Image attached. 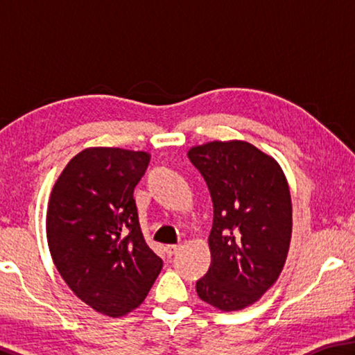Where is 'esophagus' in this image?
<instances>
[{"label": "esophagus", "mask_w": 355, "mask_h": 355, "mask_svg": "<svg viewBox=\"0 0 355 355\" xmlns=\"http://www.w3.org/2000/svg\"><path fill=\"white\" fill-rule=\"evenodd\" d=\"M180 249H182V245H166V248H164L166 255L169 257V258L175 255Z\"/></svg>", "instance_id": "1"}]
</instances>
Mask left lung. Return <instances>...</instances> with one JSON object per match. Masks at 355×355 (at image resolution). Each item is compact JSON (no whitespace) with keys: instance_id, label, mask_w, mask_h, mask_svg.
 Returning a JSON list of instances; mask_svg holds the SVG:
<instances>
[{"instance_id":"obj_1","label":"left lung","mask_w":355,"mask_h":355,"mask_svg":"<svg viewBox=\"0 0 355 355\" xmlns=\"http://www.w3.org/2000/svg\"><path fill=\"white\" fill-rule=\"evenodd\" d=\"M213 200L211 264L197 280L199 297L222 311L257 302L284 269L293 209L285 173L272 156L244 141L189 148Z\"/></svg>"}]
</instances>
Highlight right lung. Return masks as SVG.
<instances>
[{
  "label": "right lung",
  "mask_w": 355,
  "mask_h": 355,
  "mask_svg": "<svg viewBox=\"0 0 355 355\" xmlns=\"http://www.w3.org/2000/svg\"><path fill=\"white\" fill-rule=\"evenodd\" d=\"M148 163L147 152L86 148L69 161L48 202L56 269L83 302L106 316L139 307L163 268L142 236L133 199Z\"/></svg>",
  "instance_id": "right-lung-1"
}]
</instances>
